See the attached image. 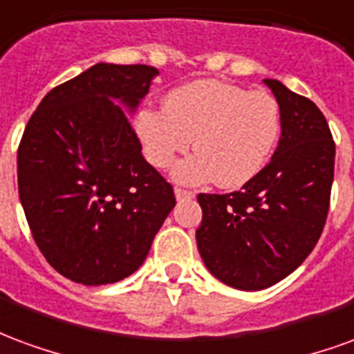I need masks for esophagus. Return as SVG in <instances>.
<instances>
[{
    "label": "esophagus",
    "instance_id": "34e87169",
    "mask_svg": "<svg viewBox=\"0 0 354 354\" xmlns=\"http://www.w3.org/2000/svg\"><path fill=\"white\" fill-rule=\"evenodd\" d=\"M175 198L177 200H188V198H194V192L192 190H185V188H175Z\"/></svg>",
    "mask_w": 354,
    "mask_h": 354
}]
</instances>
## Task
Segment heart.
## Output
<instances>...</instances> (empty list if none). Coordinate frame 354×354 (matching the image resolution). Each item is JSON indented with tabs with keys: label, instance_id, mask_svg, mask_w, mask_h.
I'll use <instances>...</instances> for the list:
<instances>
[{
	"label": "heart",
	"instance_id": "heart-1",
	"mask_svg": "<svg viewBox=\"0 0 354 354\" xmlns=\"http://www.w3.org/2000/svg\"><path fill=\"white\" fill-rule=\"evenodd\" d=\"M136 131L152 166L169 167L194 138L198 154L180 162L175 177L224 188L243 187L264 169L281 136L279 102L268 92L223 81H194L171 90L164 109H141Z\"/></svg>",
	"mask_w": 354,
	"mask_h": 354
}]
</instances>
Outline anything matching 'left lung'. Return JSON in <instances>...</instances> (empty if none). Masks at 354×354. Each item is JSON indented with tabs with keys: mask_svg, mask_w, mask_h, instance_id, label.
Returning <instances> with one entry per match:
<instances>
[{
	"mask_svg": "<svg viewBox=\"0 0 354 354\" xmlns=\"http://www.w3.org/2000/svg\"><path fill=\"white\" fill-rule=\"evenodd\" d=\"M281 107V138L270 164L230 194H198L196 241L207 270L239 290L279 283L308 259L326 224L336 143L306 95L266 79Z\"/></svg>",
	"mask_w": 354,
	"mask_h": 354,
	"instance_id": "left-lung-1",
	"label": "left lung"
}]
</instances>
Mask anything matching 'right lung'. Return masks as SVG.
I'll return each mask as SVG.
<instances>
[{
	"mask_svg": "<svg viewBox=\"0 0 354 354\" xmlns=\"http://www.w3.org/2000/svg\"><path fill=\"white\" fill-rule=\"evenodd\" d=\"M158 69L95 64L33 111L17 156L18 196L46 262L81 285H107L143 264L175 205L143 158L120 102L133 109Z\"/></svg>",
	"mask_w": 354,
	"mask_h": 354,
	"instance_id": "obj_1",
	"label": "right lung"
}]
</instances>
